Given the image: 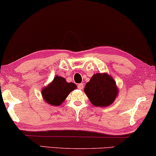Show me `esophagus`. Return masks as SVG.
Returning a JSON list of instances; mask_svg holds the SVG:
<instances>
[{"label": "esophagus", "instance_id": "1", "mask_svg": "<svg viewBox=\"0 0 156 156\" xmlns=\"http://www.w3.org/2000/svg\"><path fill=\"white\" fill-rule=\"evenodd\" d=\"M77 87L80 89V90H83V88H84V84H82V83L79 84L77 85Z\"/></svg>", "mask_w": 156, "mask_h": 156}]
</instances>
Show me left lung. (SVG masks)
<instances>
[{
    "label": "left lung",
    "mask_w": 156,
    "mask_h": 156,
    "mask_svg": "<svg viewBox=\"0 0 156 156\" xmlns=\"http://www.w3.org/2000/svg\"><path fill=\"white\" fill-rule=\"evenodd\" d=\"M84 92L91 103L97 107H107L118 96V87L114 80L107 74H95L86 84Z\"/></svg>",
    "instance_id": "1"
}]
</instances>
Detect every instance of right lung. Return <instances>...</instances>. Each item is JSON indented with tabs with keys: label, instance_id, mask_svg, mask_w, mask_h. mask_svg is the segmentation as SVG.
<instances>
[{
	"label": "right lung",
	"instance_id": "obj_1",
	"mask_svg": "<svg viewBox=\"0 0 156 156\" xmlns=\"http://www.w3.org/2000/svg\"><path fill=\"white\" fill-rule=\"evenodd\" d=\"M76 85L74 83H68L65 79L56 76L53 82L41 91L44 100L48 104L57 106L60 105L72 90H75Z\"/></svg>",
	"mask_w": 156,
	"mask_h": 156
}]
</instances>
